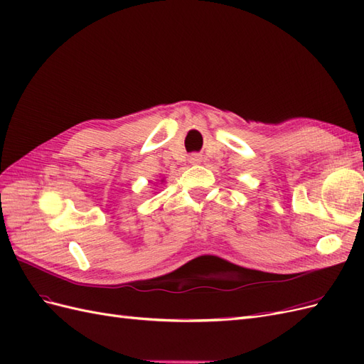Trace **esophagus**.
<instances>
[{
	"instance_id": "esophagus-1",
	"label": "esophagus",
	"mask_w": 364,
	"mask_h": 364,
	"mask_svg": "<svg viewBox=\"0 0 364 364\" xmlns=\"http://www.w3.org/2000/svg\"><path fill=\"white\" fill-rule=\"evenodd\" d=\"M190 164H193V165H197V164H200L202 161H203V158L200 156V155H197V153H196V155H191L190 156Z\"/></svg>"
}]
</instances>
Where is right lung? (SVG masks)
Returning a JSON list of instances; mask_svg holds the SVG:
<instances>
[{
	"label": "right lung",
	"instance_id": "right-lung-1",
	"mask_svg": "<svg viewBox=\"0 0 364 364\" xmlns=\"http://www.w3.org/2000/svg\"><path fill=\"white\" fill-rule=\"evenodd\" d=\"M161 182H162V181H161Z\"/></svg>",
	"mask_w": 364,
	"mask_h": 364
}]
</instances>
